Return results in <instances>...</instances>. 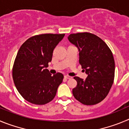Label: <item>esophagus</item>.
<instances>
[{
  "label": "esophagus",
  "instance_id": "1",
  "mask_svg": "<svg viewBox=\"0 0 129 129\" xmlns=\"http://www.w3.org/2000/svg\"><path fill=\"white\" fill-rule=\"evenodd\" d=\"M71 76H68V75H66V76H64V78L65 79H70L71 78Z\"/></svg>",
  "mask_w": 129,
  "mask_h": 129
}]
</instances>
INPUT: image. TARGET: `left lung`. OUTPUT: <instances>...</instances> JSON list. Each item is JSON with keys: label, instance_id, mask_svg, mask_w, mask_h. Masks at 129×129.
Listing matches in <instances>:
<instances>
[{"label": "left lung", "instance_id": "left-lung-1", "mask_svg": "<svg viewBox=\"0 0 129 129\" xmlns=\"http://www.w3.org/2000/svg\"><path fill=\"white\" fill-rule=\"evenodd\" d=\"M71 43L79 51V63L87 75L83 80L75 76L77 85L73 94L86 105L102 102L109 92L114 78L115 63L112 51L100 37L90 33L71 34Z\"/></svg>", "mask_w": 129, "mask_h": 129}]
</instances>
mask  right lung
Wrapping results in <instances>:
<instances>
[{"instance_id":"1","label":"right lung","mask_w":129,"mask_h":129,"mask_svg":"<svg viewBox=\"0 0 129 129\" xmlns=\"http://www.w3.org/2000/svg\"><path fill=\"white\" fill-rule=\"evenodd\" d=\"M65 34H42L27 39L20 47L13 67L14 83L23 98L35 105H44L55 97L63 76H51L48 63Z\"/></svg>"}]
</instances>
